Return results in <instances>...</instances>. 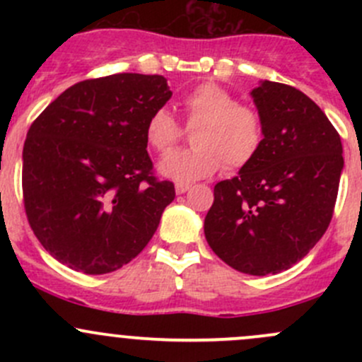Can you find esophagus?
<instances>
[{"instance_id": "1", "label": "esophagus", "mask_w": 362, "mask_h": 362, "mask_svg": "<svg viewBox=\"0 0 362 362\" xmlns=\"http://www.w3.org/2000/svg\"><path fill=\"white\" fill-rule=\"evenodd\" d=\"M189 189H191V185L189 184H177L175 191H177V194H184V192H187Z\"/></svg>"}]
</instances>
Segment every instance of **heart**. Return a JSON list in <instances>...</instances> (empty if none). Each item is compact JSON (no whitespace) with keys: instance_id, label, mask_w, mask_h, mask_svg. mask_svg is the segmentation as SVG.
<instances>
[{"instance_id":"b5f03b06","label":"heart","mask_w":362,"mask_h":362,"mask_svg":"<svg viewBox=\"0 0 362 362\" xmlns=\"http://www.w3.org/2000/svg\"><path fill=\"white\" fill-rule=\"evenodd\" d=\"M185 127L194 129V147L177 151L160 163L164 177L180 184L202 180L218 171L242 170L255 159L264 144V124L254 107L238 103L236 96L214 82L189 90L180 101ZM184 127L166 108L152 112L145 124L151 148L168 154L184 138Z\"/></svg>"}]
</instances>
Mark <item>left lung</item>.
Instances as JSON below:
<instances>
[{
	"label": "left lung",
	"instance_id": "1",
	"mask_svg": "<svg viewBox=\"0 0 362 362\" xmlns=\"http://www.w3.org/2000/svg\"><path fill=\"white\" fill-rule=\"evenodd\" d=\"M252 98L264 144L238 177L214 187L204 236L226 264L262 276L291 268L322 238L343 148L326 113L296 87L264 80Z\"/></svg>",
	"mask_w": 362,
	"mask_h": 362
}]
</instances>
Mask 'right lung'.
<instances>
[{"instance_id": "add662e5", "label": "right lung", "mask_w": 362, "mask_h": 362, "mask_svg": "<svg viewBox=\"0 0 362 362\" xmlns=\"http://www.w3.org/2000/svg\"><path fill=\"white\" fill-rule=\"evenodd\" d=\"M170 98L163 75L115 73L75 83L33 120L24 210L54 259L103 275L151 242L175 185L156 177L145 124Z\"/></svg>"}]
</instances>
